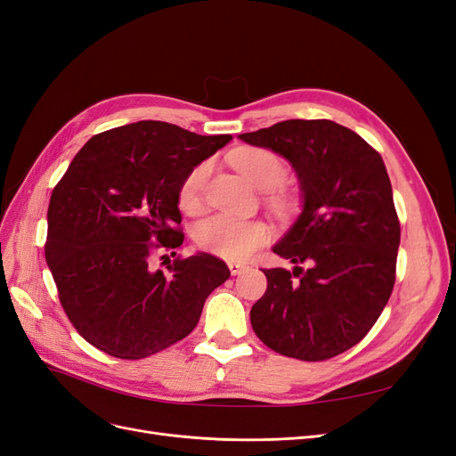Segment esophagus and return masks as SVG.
I'll list each match as a JSON object with an SVG mask.
<instances>
[{
    "label": "esophagus",
    "mask_w": 456,
    "mask_h": 456,
    "mask_svg": "<svg viewBox=\"0 0 456 456\" xmlns=\"http://www.w3.org/2000/svg\"><path fill=\"white\" fill-rule=\"evenodd\" d=\"M228 268H230L232 275H240V273H243L247 270V266L240 265V262H228Z\"/></svg>",
    "instance_id": "34e87169"
}]
</instances>
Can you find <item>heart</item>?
Here are the masks:
<instances>
[{"label": "heart", "instance_id": "obj_1", "mask_svg": "<svg viewBox=\"0 0 456 456\" xmlns=\"http://www.w3.org/2000/svg\"><path fill=\"white\" fill-rule=\"evenodd\" d=\"M236 169L258 190H275L283 184L287 167L283 159L265 148H241L232 156ZM209 175V163H200L188 173L178 190L181 209L196 215L203 207V186ZM273 207L285 211L289 200L281 194L272 198ZM194 240L200 249L226 260L249 258L258 247L270 240V226L258 218H236L228 215H215L198 224Z\"/></svg>", "mask_w": 456, "mask_h": 456}]
</instances>
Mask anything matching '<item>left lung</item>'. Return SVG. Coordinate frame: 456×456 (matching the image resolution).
<instances>
[{"label": "left lung", "instance_id": "8db88e82", "mask_svg": "<svg viewBox=\"0 0 456 456\" xmlns=\"http://www.w3.org/2000/svg\"><path fill=\"white\" fill-rule=\"evenodd\" d=\"M240 139L285 158L302 191L298 218L273 245L295 268L265 270L253 330L302 362L350 350L377 323L395 281L402 230L380 154L329 119H287Z\"/></svg>", "mask_w": 456, "mask_h": 456}]
</instances>
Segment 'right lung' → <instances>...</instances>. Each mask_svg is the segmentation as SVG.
Wrapping results in <instances>:
<instances>
[{
    "label": "right lung",
    "mask_w": 456,
    "mask_h": 456,
    "mask_svg": "<svg viewBox=\"0 0 456 456\" xmlns=\"http://www.w3.org/2000/svg\"><path fill=\"white\" fill-rule=\"evenodd\" d=\"M230 141L165 121L129 123L89 139L54 186L45 258L68 320L94 348L119 360L169 348L230 278L209 253L175 258L169 272L150 268L154 251L184 241V178Z\"/></svg>",
    "instance_id": "1"
}]
</instances>
